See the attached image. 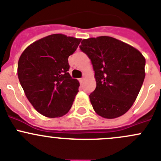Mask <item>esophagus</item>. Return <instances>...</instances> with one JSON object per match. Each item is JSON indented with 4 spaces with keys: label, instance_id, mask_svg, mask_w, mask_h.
I'll return each instance as SVG.
<instances>
[{
    "label": "esophagus",
    "instance_id": "34e87169",
    "mask_svg": "<svg viewBox=\"0 0 161 161\" xmlns=\"http://www.w3.org/2000/svg\"><path fill=\"white\" fill-rule=\"evenodd\" d=\"M84 79H85V78H84V77L81 78V79H79V82H80L81 83H82V82H83V81H84Z\"/></svg>",
    "mask_w": 161,
    "mask_h": 161
}]
</instances>
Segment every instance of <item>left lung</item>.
Instances as JSON below:
<instances>
[{
  "instance_id": "1",
  "label": "left lung",
  "mask_w": 161,
  "mask_h": 161,
  "mask_svg": "<svg viewBox=\"0 0 161 161\" xmlns=\"http://www.w3.org/2000/svg\"><path fill=\"white\" fill-rule=\"evenodd\" d=\"M81 43L95 71L97 87L90 95L94 111L109 119L121 116L140 91L146 59L136 48L111 36L86 39Z\"/></svg>"
}]
</instances>
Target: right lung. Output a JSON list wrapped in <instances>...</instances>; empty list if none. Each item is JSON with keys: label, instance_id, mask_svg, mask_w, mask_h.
<instances>
[{"label": "right lung", "instance_id": "obj_1", "mask_svg": "<svg viewBox=\"0 0 161 161\" xmlns=\"http://www.w3.org/2000/svg\"><path fill=\"white\" fill-rule=\"evenodd\" d=\"M81 40L52 34L27 47L19 58V82L31 104L43 116L61 117L72 106L79 82L69 73L68 58Z\"/></svg>", "mask_w": 161, "mask_h": 161}]
</instances>
